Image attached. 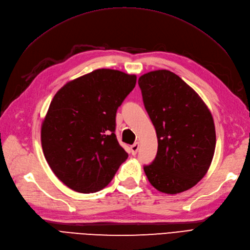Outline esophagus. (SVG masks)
<instances>
[{"label":"esophagus","mask_w":250,"mask_h":250,"mask_svg":"<svg viewBox=\"0 0 250 250\" xmlns=\"http://www.w3.org/2000/svg\"><path fill=\"white\" fill-rule=\"evenodd\" d=\"M138 150H139V143L137 142V143H134L133 145L131 146V153H132V155H135L138 153Z\"/></svg>","instance_id":"34e87169"}]
</instances>
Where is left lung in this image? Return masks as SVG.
Here are the masks:
<instances>
[{
    "label": "left lung",
    "instance_id": "left-lung-1",
    "mask_svg": "<svg viewBox=\"0 0 250 250\" xmlns=\"http://www.w3.org/2000/svg\"><path fill=\"white\" fill-rule=\"evenodd\" d=\"M139 86L158 142L156 156L144 171L158 191H187L206 175L213 160V117L195 90L170 71L143 75Z\"/></svg>",
    "mask_w": 250,
    "mask_h": 250
}]
</instances>
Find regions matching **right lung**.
<instances>
[{"label":"right lung","instance_id":"right-lung-1","mask_svg":"<svg viewBox=\"0 0 250 250\" xmlns=\"http://www.w3.org/2000/svg\"><path fill=\"white\" fill-rule=\"evenodd\" d=\"M135 83L134 75L100 69L66 83L53 98L42 126V151L72 190L100 191L127 158L115 133L116 115Z\"/></svg>","mask_w":250,"mask_h":250}]
</instances>
